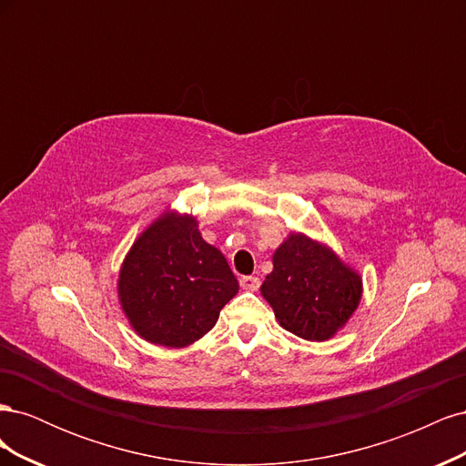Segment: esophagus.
Returning <instances> with one entry per match:
<instances>
[{"label":"esophagus","instance_id":"esophagus-1","mask_svg":"<svg viewBox=\"0 0 466 466\" xmlns=\"http://www.w3.org/2000/svg\"><path fill=\"white\" fill-rule=\"evenodd\" d=\"M238 284H241V288L247 291H257L260 286V279L255 276H243L241 279H238Z\"/></svg>","mask_w":466,"mask_h":466}]
</instances>
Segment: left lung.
Returning <instances> with one entry per match:
<instances>
[{"label": "left lung", "instance_id": "obj_1", "mask_svg": "<svg viewBox=\"0 0 466 466\" xmlns=\"http://www.w3.org/2000/svg\"><path fill=\"white\" fill-rule=\"evenodd\" d=\"M260 286L278 322L303 340L324 342L346 327L361 301V276L336 252L303 233H289Z\"/></svg>", "mask_w": 466, "mask_h": 466}]
</instances>
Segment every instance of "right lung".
<instances>
[{
	"label": "right lung",
	"instance_id": "right-lung-1",
	"mask_svg": "<svg viewBox=\"0 0 466 466\" xmlns=\"http://www.w3.org/2000/svg\"><path fill=\"white\" fill-rule=\"evenodd\" d=\"M238 291L221 255L206 243L194 216L167 209L139 233L118 274V301L137 336L185 348L216 327Z\"/></svg>",
	"mask_w": 466,
	"mask_h": 466
}]
</instances>
